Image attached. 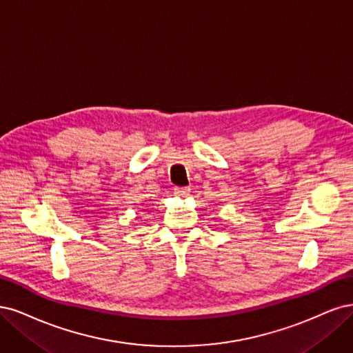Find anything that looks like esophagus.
<instances>
[{
	"instance_id": "esophagus-1",
	"label": "esophagus",
	"mask_w": 353,
	"mask_h": 353,
	"mask_svg": "<svg viewBox=\"0 0 353 353\" xmlns=\"http://www.w3.org/2000/svg\"><path fill=\"white\" fill-rule=\"evenodd\" d=\"M190 193L189 188H174V195L176 196H188Z\"/></svg>"
}]
</instances>
